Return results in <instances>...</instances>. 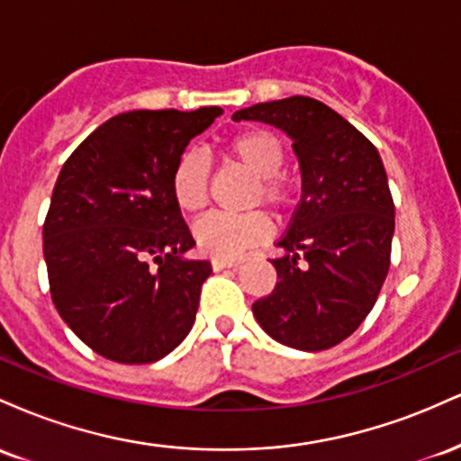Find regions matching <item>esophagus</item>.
<instances>
[{"label": "esophagus", "mask_w": 461, "mask_h": 461, "mask_svg": "<svg viewBox=\"0 0 461 461\" xmlns=\"http://www.w3.org/2000/svg\"><path fill=\"white\" fill-rule=\"evenodd\" d=\"M238 260H230V258H214L212 260V268L214 271H223V268H231V267H238Z\"/></svg>", "instance_id": "1"}]
</instances>
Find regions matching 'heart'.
Masks as SVG:
<instances>
[{
  "label": "heart",
  "instance_id": "b5f03b06",
  "mask_svg": "<svg viewBox=\"0 0 461 461\" xmlns=\"http://www.w3.org/2000/svg\"><path fill=\"white\" fill-rule=\"evenodd\" d=\"M225 156L256 177L249 205H267L275 214L290 208L294 184L282 171L284 142L268 130L238 131L225 142ZM171 194L186 214H199L210 201V164L203 153L188 149L177 158L171 171ZM194 240L203 253L214 258H236L249 247L271 236V223L262 212L208 214L194 225Z\"/></svg>",
  "mask_w": 461,
  "mask_h": 461
}]
</instances>
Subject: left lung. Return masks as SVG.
Returning <instances> with one entry per match:
<instances>
[{
    "mask_svg": "<svg viewBox=\"0 0 461 461\" xmlns=\"http://www.w3.org/2000/svg\"><path fill=\"white\" fill-rule=\"evenodd\" d=\"M293 139L303 193L277 240V284L253 303L262 330L285 347L322 351L347 340L373 310L390 268L394 201L377 147L312 97L238 110Z\"/></svg>",
    "mask_w": 461,
    "mask_h": 461,
    "instance_id": "obj_1",
    "label": "left lung"
}]
</instances>
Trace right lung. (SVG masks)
Segmentation results:
<instances>
[{
	"label": "right lung",
	"instance_id": "add662e5",
	"mask_svg": "<svg viewBox=\"0 0 461 461\" xmlns=\"http://www.w3.org/2000/svg\"><path fill=\"white\" fill-rule=\"evenodd\" d=\"M223 110H134L86 136L56 179L43 225L58 314L95 353L151 364L188 336L208 260H186L194 238L171 194L190 139Z\"/></svg>",
	"mask_w": 461,
	"mask_h": 461
}]
</instances>
